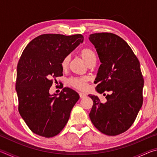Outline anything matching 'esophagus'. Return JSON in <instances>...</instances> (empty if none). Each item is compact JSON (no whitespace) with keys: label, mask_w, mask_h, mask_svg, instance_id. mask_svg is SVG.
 I'll use <instances>...</instances> for the list:
<instances>
[{"label":"esophagus","mask_w":157,"mask_h":157,"mask_svg":"<svg viewBox=\"0 0 157 157\" xmlns=\"http://www.w3.org/2000/svg\"><path fill=\"white\" fill-rule=\"evenodd\" d=\"M79 94V97H80L81 98H84L86 96V95L84 93H82V92H80Z\"/></svg>","instance_id":"obj_1"}]
</instances>
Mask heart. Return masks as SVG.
I'll list each match as a JSON object with an SVG mask.
<instances>
[{
    "mask_svg": "<svg viewBox=\"0 0 157 157\" xmlns=\"http://www.w3.org/2000/svg\"><path fill=\"white\" fill-rule=\"evenodd\" d=\"M80 55L82 59L87 63V65L89 63L94 62V61H96V56H95V52L90 48L82 49L80 52ZM69 61H70V56L69 55H67V56L63 58L62 61V63H61V66L63 68H66L67 67ZM87 81H88V79L85 78V77L74 78L70 79L69 84L77 89L85 90L87 88Z\"/></svg>",
    "mask_w": 157,
    "mask_h": 157,
    "instance_id": "heart-1",
    "label": "heart"
}]
</instances>
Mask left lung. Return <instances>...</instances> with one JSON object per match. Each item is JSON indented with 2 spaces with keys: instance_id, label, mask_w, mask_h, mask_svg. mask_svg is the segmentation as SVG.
I'll list each match as a JSON object with an SVG mask.
<instances>
[{
  "instance_id": "8db88e82",
  "label": "left lung",
  "mask_w": 157,
  "mask_h": 157,
  "mask_svg": "<svg viewBox=\"0 0 157 157\" xmlns=\"http://www.w3.org/2000/svg\"><path fill=\"white\" fill-rule=\"evenodd\" d=\"M89 39L101 62L95 90L99 94L109 93L105 103L96 95H89L94 101L89 117L100 132L116 136L132 125L142 107L144 79L140 63L127 42L116 34L95 33Z\"/></svg>"
}]
</instances>
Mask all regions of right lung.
Segmentation results:
<instances>
[{"mask_svg":"<svg viewBox=\"0 0 157 157\" xmlns=\"http://www.w3.org/2000/svg\"><path fill=\"white\" fill-rule=\"evenodd\" d=\"M84 41L82 34H46L33 39L17 65L18 111L34 134L50 138L63 129L79 98L70 88L50 94L52 79L63 75L62 59Z\"/></svg>","mask_w":157,"mask_h":157,"instance_id":"obj_1","label":"right lung"}]
</instances>
